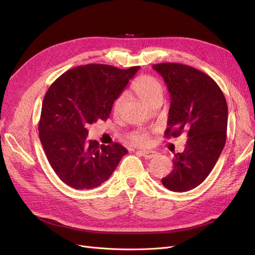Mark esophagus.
Masks as SVG:
<instances>
[{"label":"esophagus","mask_w":255,"mask_h":255,"mask_svg":"<svg viewBox=\"0 0 255 255\" xmlns=\"http://www.w3.org/2000/svg\"><path fill=\"white\" fill-rule=\"evenodd\" d=\"M139 152V154L141 156H143L144 158H148V159H150V158H152V157H154L156 155V153L155 152H153V151H149V150H142V151H138Z\"/></svg>","instance_id":"34e87169"}]
</instances>
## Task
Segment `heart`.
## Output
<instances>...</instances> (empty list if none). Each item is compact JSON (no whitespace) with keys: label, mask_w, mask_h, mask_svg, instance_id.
I'll return each mask as SVG.
<instances>
[{"label":"heart","mask_w":255,"mask_h":255,"mask_svg":"<svg viewBox=\"0 0 255 255\" xmlns=\"http://www.w3.org/2000/svg\"><path fill=\"white\" fill-rule=\"evenodd\" d=\"M132 90L143 103L150 105L154 100L163 97V85L152 75L143 74L138 76L132 84ZM123 103V95L116 98L113 104V113L118 114ZM128 139L136 145H146L150 141V134L143 129H136L129 133Z\"/></svg>","instance_id":"1"}]
</instances>
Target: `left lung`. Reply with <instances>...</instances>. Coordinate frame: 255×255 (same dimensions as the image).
<instances>
[{"label":"left lung","instance_id":"1","mask_svg":"<svg viewBox=\"0 0 255 255\" xmlns=\"http://www.w3.org/2000/svg\"><path fill=\"white\" fill-rule=\"evenodd\" d=\"M170 94L166 136L187 130L182 153L174 154L173 170L161 183L169 190L184 192L199 186L217 163L225 148L228 105L220 87L198 69L176 63L153 65Z\"/></svg>","mask_w":255,"mask_h":255}]
</instances>
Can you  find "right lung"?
Instances as JSON below:
<instances>
[{"label":"right lung","mask_w":255,"mask_h":255,"mask_svg":"<svg viewBox=\"0 0 255 255\" xmlns=\"http://www.w3.org/2000/svg\"><path fill=\"white\" fill-rule=\"evenodd\" d=\"M139 68L79 66L61 74L48 89L38 125L39 138L53 170L68 186H99L128 153L118 142L100 145L88 140L87 127L109 119L116 98Z\"/></svg>","instance_id":"1"}]
</instances>
